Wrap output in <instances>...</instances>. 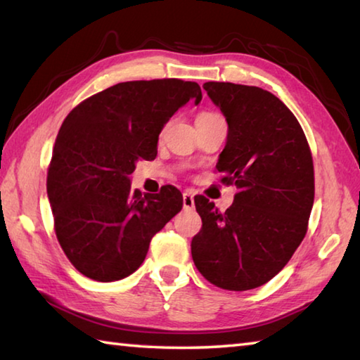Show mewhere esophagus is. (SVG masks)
<instances>
[{"label":"esophagus","instance_id":"esophagus-1","mask_svg":"<svg viewBox=\"0 0 360 360\" xmlns=\"http://www.w3.org/2000/svg\"><path fill=\"white\" fill-rule=\"evenodd\" d=\"M182 206H184V211H192V209L195 207L193 195L191 192L182 193Z\"/></svg>","mask_w":360,"mask_h":360}]
</instances>
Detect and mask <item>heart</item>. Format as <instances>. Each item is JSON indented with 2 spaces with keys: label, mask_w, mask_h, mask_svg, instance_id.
I'll return each mask as SVG.
<instances>
[{
  "label": "heart",
  "mask_w": 360,
  "mask_h": 360,
  "mask_svg": "<svg viewBox=\"0 0 360 360\" xmlns=\"http://www.w3.org/2000/svg\"><path fill=\"white\" fill-rule=\"evenodd\" d=\"M201 115H211V113H201Z\"/></svg>",
  "instance_id": "obj_1"
}]
</instances>
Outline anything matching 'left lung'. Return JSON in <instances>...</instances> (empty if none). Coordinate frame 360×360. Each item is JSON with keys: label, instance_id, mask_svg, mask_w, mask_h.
<instances>
[{"label": "left lung", "instance_id": "obj_1", "mask_svg": "<svg viewBox=\"0 0 360 360\" xmlns=\"http://www.w3.org/2000/svg\"><path fill=\"white\" fill-rule=\"evenodd\" d=\"M202 88L228 124L215 168L239 192L225 212L195 197L202 226L192 258L219 288L253 290L283 269L305 236L315 198L311 153L296 116L269 91L224 82Z\"/></svg>", "mask_w": 360, "mask_h": 360}]
</instances>
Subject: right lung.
Wrapping results in <instances>:
<instances>
[{"instance_id":"right-lung-1","label":"right lung","mask_w":360,"mask_h":360,"mask_svg":"<svg viewBox=\"0 0 360 360\" xmlns=\"http://www.w3.org/2000/svg\"><path fill=\"white\" fill-rule=\"evenodd\" d=\"M198 83L178 78L124 82L83 101L64 120L47 176L56 238L78 272L97 282L134 274L149 243L182 209L173 186L132 191L136 162L155 159L162 129Z\"/></svg>"}]
</instances>
